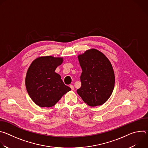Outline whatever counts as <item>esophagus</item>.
Wrapping results in <instances>:
<instances>
[{"mask_svg": "<svg viewBox=\"0 0 148 148\" xmlns=\"http://www.w3.org/2000/svg\"><path fill=\"white\" fill-rule=\"evenodd\" d=\"M70 87L71 88V90H74V86H73V85H70Z\"/></svg>", "mask_w": 148, "mask_h": 148, "instance_id": "obj_1", "label": "esophagus"}]
</instances>
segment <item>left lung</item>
<instances>
[{
  "label": "left lung",
  "mask_w": 148,
  "mask_h": 148,
  "mask_svg": "<svg viewBox=\"0 0 148 148\" xmlns=\"http://www.w3.org/2000/svg\"><path fill=\"white\" fill-rule=\"evenodd\" d=\"M82 69L81 86L77 92L89 106L95 107L106 102L115 84L114 70L109 60L95 49L86 51L78 57Z\"/></svg>",
  "instance_id": "1"
}]
</instances>
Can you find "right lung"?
<instances>
[{
  "label": "right lung",
  "instance_id": "1",
  "mask_svg": "<svg viewBox=\"0 0 148 148\" xmlns=\"http://www.w3.org/2000/svg\"><path fill=\"white\" fill-rule=\"evenodd\" d=\"M62 62V58L41 57L33 61L26 77L28 94L34 102L41 107H51L71 90L55 72Z\"/></svg>",
  "mask_w": 148,
  "mask_h": 148
}]
</instances>
